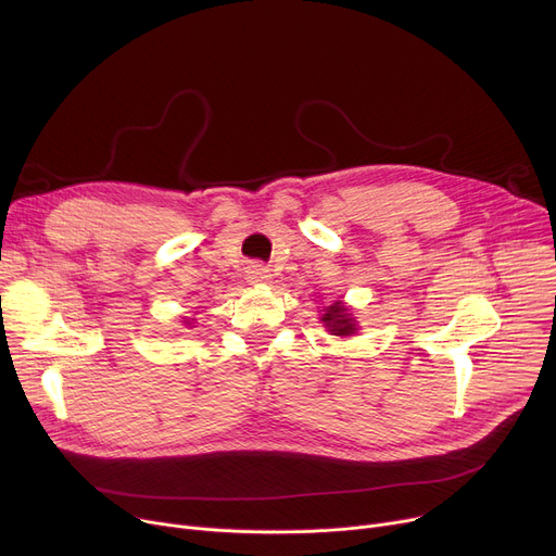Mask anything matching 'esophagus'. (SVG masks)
<instances>
[{
    "mask_svg": "<svg viewBox=\"0 0 556 556\" xmlns=\"http://www.w3.org/2000/svg\"><path fill=\"white\" fill-rule=\"evenodd\" d=\"M269 278H271V274H269V269H267V267H263V265H251V267H249V271H247V280H249L251 285L269 282Z\"/></svg>",
    "mask_w": 556,
    "mask_h": 556,
    "instance_id": "obj_1",
    "label": "esophagus"
}]
</instances>
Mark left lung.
Listing matches in <instances>:
<instances>
[{
	"label": "left lung",
	"mask_w": 556,
	"mask_h": 556,
	"mask_svg": "<svg viewBox=\"0 0 556 556\" xmlns=\"http://www.w3.org/2000/svg\"><path fill=\"white\" fill-rule=\"evenodd\" d=\"M320 323L328 328L330 334H337V337H352L356 332V323L352 314H348V307L339 301L323 309Z\"/></svg>",
	"instance_id": "8db88e82"
}]
</instances>
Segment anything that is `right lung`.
<instances>
[{
	"label": "right lung",
	"instance_id": "right-lung-1",
	"mask_svg": "<svg viewBox=\"0 0 556 556\" xmlns=\"http://www.w3.org/2000/svg\"><path fill=\"white\" fill-rule=\"evenodd\" d=\"M188 325H190V323H188Z\"/></svg>",
	"mask_w": 556,
	"mask_h": 556
}]
</instances>
